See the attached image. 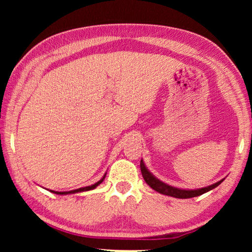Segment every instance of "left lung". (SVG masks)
<instances>
[{
  "mask_svg": "<svg viewBox=\"0 0 252 252\" xmlns=\"http://www.w3.org/2000/svg\"><path fill=\"white\" fill-rule=\"evenodd\" d=\"M140 169H141V173H142V177L144 179V181H146L148 183V186L151 187L153 190H156L157 192H159V193L170 195V197L179 198V199H188V198L198 197V195H201L203 193L208 192V191L212 190L213 188L218 187L220 183L223 181V179H222V180L218 181L217 183H215V185L209 186V187H206V188H202V189L182 190V189H178V188L170 187L168 185H165V183L161 182L160 180H158L157 178L153 177L152 174L148 171V169L146 168V165H144L142 160H141V162H140Z\"/></svg>",
  "mask_w": 252,
  "mask_h": 252,
  "instance_id": "obj_1",
  "label": "left lung"
}]
</instances>
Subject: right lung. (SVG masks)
<instances>
[{
	"label": "right lung",
	"instance_id": "obj_1",
	"mask_svg": "<svg viewBox=\"0 0 252 252\" xmlns=\"http://www.w3.org/2000/svg\"><path fill=\"white\" fill-rule=\"evenodd\" d=\"M105 176L101 179L100 181H97L96 183H94V185L92 186H89V187H84V188H80V189H76V190H72V191H66V192H58V191H52V192L57 193V194H69V193H76V192H82V191H89V190H92L94 189V188H96L97 186L100 185V183H102V181L104 180Z\"/></svg>",
	"mask_w": 252,
	"mask_h": 252
}]
</instances>
